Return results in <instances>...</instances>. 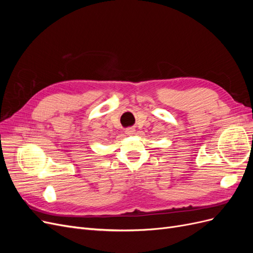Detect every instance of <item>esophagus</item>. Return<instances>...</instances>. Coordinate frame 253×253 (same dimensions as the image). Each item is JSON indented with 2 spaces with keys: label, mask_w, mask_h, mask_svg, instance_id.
<instances>
[{
  "label": "esophagus",
  "mask_w": 253,
  "mask_h": 253,
  "mask_svg": "<svg viewBox=\"0 0 253 253\" xmlns=\"http://www.w3.org/2000/svg\"><path fill=\"white\" fill-rule=\"evenodd\" d=\"M126 135H133V134H135V129L133 127H128V128L126 129Z\"/></svg>",
  "instance_id": "obj_1"
}]
</instances>
